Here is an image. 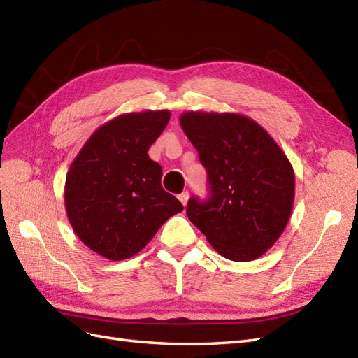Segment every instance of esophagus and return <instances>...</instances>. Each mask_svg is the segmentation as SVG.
<instances>
[{
    "instance_id": "esophagus-1",
    "label": "esophagus",
    "mask_w": 358,
    "mask_h": 358,
    "mask_svg": "<svg viewBox=\"0 0 358 358\" xmlns=\"http://www.w3.org/2000/svg\"><path fill=\"white\" fill-rule=\"evenodd\" d=\"M189 196H190V195H189V192H182V194L178 196V199L181 201V204H182V206H186V204H187Z\"/></svg>"
}]
</instances>
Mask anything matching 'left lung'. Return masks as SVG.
<instances>
[{
    "mask_svg": "<svg viewBox=\"0 0 358 358\" xmlns=\"http://www.w3.org/2000/svg\"><path fill=\"white\" fill-rule=\"evenodd\" d=\"M182 131L208 173L210 198H190L186 213L208 243L233 262L262 257L292 215L295 172L254 119L241 113L185 112Z\"/></svg>",
    "mask_w": 358,
    "mask_h": 358,
    "instance_id": "1",
    "label": "left lung"
}]
</instances>
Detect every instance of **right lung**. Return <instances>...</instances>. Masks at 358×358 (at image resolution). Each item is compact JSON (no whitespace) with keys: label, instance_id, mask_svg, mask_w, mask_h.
Listing matches in <instances>:
<instances>
[{"label":"right lung","instance_id":"add662e5","mask_svg":"<svg viewBox=\"0 0 358 358\" xmlns=\"http://www.w3.org/2000/svg\"><path fill=\"white\" fill-rule=\"evenodd\" d=\"M169 117V110L119 115L96 128L71 163L65 182L69 224L101 257H133L182 212L180 201L162 187V166L148 155Z\"/></svg>","mask_w":358,"mask_h":358}]
</instances>
